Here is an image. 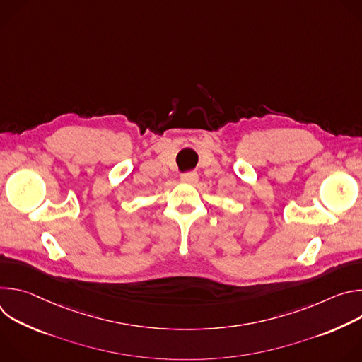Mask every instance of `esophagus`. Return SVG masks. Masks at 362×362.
<instances>
[{
  "label": "esophagus",
  "instance_id": "34e87169",
  "mask_svg": "<svg viewBox=\"0 0 362 362\" xmlns=\"http://www.w3.org/2000/svg\"><path fill=\"white\" fill-rule=\"evenodd\" d=\"M182 182H185V183H190V185H193V183H196L197 182V179H199V176L196 175V173H185V175H182Z\"/></svg>",
  "mask_w": 362,
  "mask_h": 362
}]
</instances>
